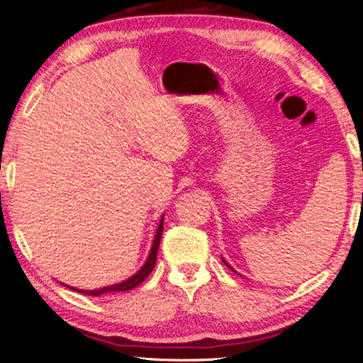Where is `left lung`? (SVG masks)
I'll return each mask as SVG.
<instances>
[{
	"label": "left lung",
	"mask_w": 363,
	"mask_h": 363,
	"mask_svg": "<svg viewBox=\"0 0 363 363\" xmlns=\"http://www.w3.org/2000/svg\"><path fill=\"white\" fill-rule=\"evenodd\" d=\"M223 262L225 264V266H227V267H229V269H232V266H230V264H229V262H225L224 259H223ZM232 270H233V269H232ZM233 272H235V270H233Z\"/></svg>",
	"instance_id": "left-lung-1"
}]
</instances>
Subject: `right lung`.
<instances>
[{
  "mask_svg": "<svg viewBox=\"0 0 363 363\" xmlns=\"http://www.w3.org/2000/svg\"><path fill=\"white\" fill-rule=\"evenodd\" d=\"M163 218L160 219V224H158V229L155 232V238H153V243H152V248H150V253L147 256V259L144 262V266L140 267L136 274L131 275L130 279L120 281V284H115V285H110V286H104L99 288V290H78V288H72V290H75L78 293H83V294H89V296H101V294H107V293H120V291H130L133 288H136L138 285L143 284V281L149 277V274L155 267V262H157V255H158V247H160V240H162V233H163Z\"/></svg>",
  "mask_w": 363,
  "mask_h": 363,
  "instance_id": "right-lung-1",
  "label": "right lung"
}]
</instances>
